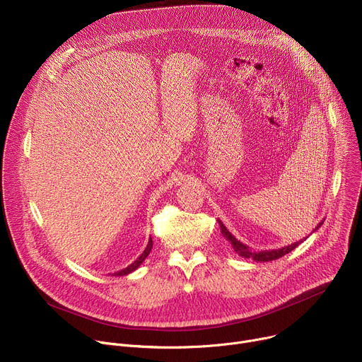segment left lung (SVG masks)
I'll use <instances>...</instances> for the list:
<instances>
[{
	"label": "left lung",
	"mask_w": 362,
	"mask_h": 362,
	"mask_svg": "<svg viewBox=\"0 0 362 362\" xmlns=\"http://www.w3.org/2000/svg\"><path fill=\"white\" fill-rule=\"evenodd\" d=\"M218 222H219L222 235L226 238V240L230 242L233 250H235L238 255H240L242 257H252V259L256 261V262H269V261L279 259V257H282L284 255H286V253H289L291 250H293V249H295L298 245H300V242H302V240H299V242H295V243H292V245H288V246H284V247H279V249H272V250H252L247 245H245V243H242L240 240H238V239L226 229V226L222 223L221 219H218ZM322 223H324V222H321L314 230H317Z\"/></svg>",
	"instance_id": "8db88e82"
}]
</instances>
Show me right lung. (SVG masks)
<instances>
[{
    "label": "right lung",
    "mask_w": 362,
    "mask_h": 362,
    "mask_svg": "<svg viewBox=\"0 0 362 362\" xmlns=\"http://www.w3.org/2000/svg\"><path fill=\"white\" fill-rule=\"evenodd\" d=\"M151 247H153V240H151V238H150V239H148V243H147V246H146V249L143 250V253L137 257V259H136L132 265H129L127 268H124V269H122V271L116 272V274H115V276H124V275H129V274H132L133 271H136V269L143 264V261L146 259L147 255L150 253Z\"/></svg>",
    "instance_id": "obj_1"
}]
</instances>
